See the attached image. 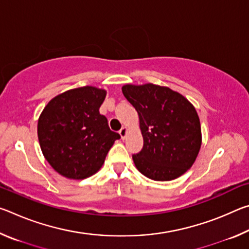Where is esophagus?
<instances>
[{
    "mask_svg": "<svg viewBox=\"0 0 249 249\" xmlns=\"http://www.w3.org/2000/svg\"><path fill=\"white\" fill-rule=\"evenodd\" d=\"M127 132H128V128L126 127V126H124V127H122L121 128V130H120V135H121V138L122 140H125V137H126V135H127Z\"/></svg>",
    "mask_w": 249,
    "mask_h": 249,
    "instance_id": "34e87169",
    "label": "esophagus"
}]
</instances>
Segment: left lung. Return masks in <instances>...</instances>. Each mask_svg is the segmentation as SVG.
Listing matches in <instances>:
<instances>
[{
    "label": "left lung",
    "mask_w": 249,
    "mask_h": 249,
    "mask_svg": "<svg viewBox=\"0 0 249 249\" xmlns=\"http://www.w3.org/2000/svg\"><path fill=\"white\" fill-rule=\"evenodd\" d=\"M122 92L137 111L144 140L133 155L137 170L155 181H170L195 163L202 144L200 119L187 98L154 83L125 84Z\"/></svg>",
    "instance_id": "left-lung-1"
}]
</instances>
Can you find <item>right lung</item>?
Here are the masks:
<instances>
[{"instance_id": "1", "label": "right lung", "mask_w": 249, "mask_h": 249, "mask_svg": "<svg viewBox=\"0 0 249 249\" xmlns=\"http://www.w3.org/2000/svg\"><path fill=\"white\" fill-rule=\"evenodd\" d=\"M107 90L86 86L54 96L40 113L37 135L45 159L59 175L81 180L96 174L121 136L100 114Z\"/></svg>"}]
</instances>
